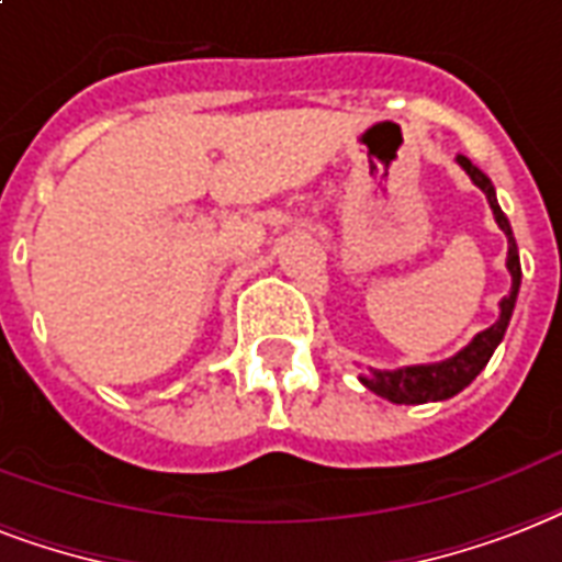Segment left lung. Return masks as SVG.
I'll use <instances>...</instances> for the list:
<instances>
[{
	"label": "left lung",
	"instance_id": "8db88e82",
	"mask_svg": "<svg viewBox=\"0 0 562 562\" xmlns=\"http://www.w3.org/2000/svg\"><path fill=\"white\" fill-rule=\"evenodd\" d=\"M458 164L467 169V176L472 178V184L481 187V193L486 195V202L493 207V216L498 222V228L507 237V272H510V293L504 295L498 302V319L490 325L486 330L475 334L469 346L454 355V358L439 360V363H422V367H402V369H369L367 375H360V384L372 390L375 395L386 398L393 404H425V402H446L451 395H458L460 390H467L481 369L490 363L493 351L498 349V342L504 340V330L510 325L513 307H516V299H519L521 286V263H519V249H516V237H513L510 220L504 216V211L498 207V199H495V187L490 181V176H484L481 169L467 158V155H458Z\"/></svg>",
	"mask_w": 562,
	"mask_h": 562
}]
</instances>
